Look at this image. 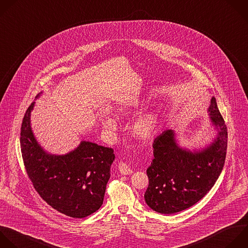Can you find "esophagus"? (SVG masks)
Segmentation results:
<instances>
[{
  "instance_id": "obj_1",
  "label": "esophagus",
  "mask_w": 248,
  "mask_h": 248,
  "mask_svg": "<svg viewBox=\"0 0 248 248\" xmlns=\"http://www.w3.org/2000/svg\"><path fill=\"white\" fill-rule=\"evenodd\" d=\"M118 168H119V171L123 175H127V174H131L132 173V170L129 168V166H128L127 163H125L124 161L119 162Z\"/></svg>"
}]
</instances>
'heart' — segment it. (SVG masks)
I'll list each match as a JSON object with an SVG mask.
<instances>
[{
  "label": "heart",
  "instance_id": "obj_1",
  "mask_svg": "<svg viewBox=\"0 0 248 248\" xmlns=\"http://www.w3.org/2000/svg\"><path fill=\"white\" fill-rule=\"evenodd\" d=\"M124 114L125 111H121ZM101 124L103 127L108 131H113L117 128V123L114 118L109 115H103L101 117ZM159 115L155 111H148L139 115L131 124L132 135L139 140L151 139L158 126Z\"/></svg>",
  "mask_w": 248,
  "mask_h": 248
}]
</instances>
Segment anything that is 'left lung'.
Masks as SVG:
<instances>
[{
    "mask_svg": "<svg viewBox=\"0 0 248 248\" xmlns=\"http://www.w3.org/2000/svg\"><path fill=\"white\" fill-rule=\"evenodd\" d=\"M208 113L217 135L202 150L180 147L173 129L154 140V158L147 169L149 186L144 195L153 210L162 214L185 210L202 200L218 179L226 159L228 131L215 97Z\"/></svg>",
    "mask_w": 248,
    "mask_h": 248,
    "instance_id": "obj_1",
    "label": "left lung"
}]
</instances>
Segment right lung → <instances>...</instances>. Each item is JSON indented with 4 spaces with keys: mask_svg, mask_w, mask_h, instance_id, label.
I'll list each match as a JSON object with an SVG mask.
<instances>
[{
    "mask_svg": "<svg viewBox=\"0 0 248 248\" xmlns=\"http://www.w3.org/2000/svg\"><path fill=\"white\" fill-rule=\"evenodd\" d=\"M39 96V95H38ZM35 102L21 125L20 147L27 174L41 198L62 214L87 217L100 208L110 179L114 150L90 141L66 155L46 153L37 142L30 123Z\"/></svg>",
    "mask_w": 248,
    "mask_h": 248,
    "instance_id": "right-lung-1",
    "label": "right lung"
}]
</instances>
